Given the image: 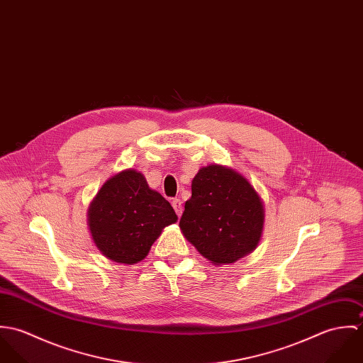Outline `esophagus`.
<instances>
[{
  "label": "esophagus",
  "instance_id": "34e87169",
  "mask_svg": "<svg viewBox=\"0 0 363 363\" xmlns=\"http://www.w3.org/2000/svg\"><path fill=\"white\" fill-rule=\"evenodd\" d=\"M183 203L179 200V199H174L173 201H172V206L174 208V211H176V213L180 216L182 215V212H183V206H182Z\"/></svg>",
  "mask_w": 363,
  "mask_h": 363
}]
</instances>
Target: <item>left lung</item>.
Here are the masks:
<instances>
[{"label":"left lung","mask_w":363,"mask_h":363,"mask_svg":"<svg viewBox=\"0 0 363 363\" xmlns=\"http://www.w3.org/2000/svg\"><path fill=\"white\" fill-rule=\"evenodd\" d=\"M184 238L215 265L232 264L257 245L264 204L255 187L236 170L209 164L191 182V199L180 218Z\"/></svg>","instance_id":"1"}]
</instances>
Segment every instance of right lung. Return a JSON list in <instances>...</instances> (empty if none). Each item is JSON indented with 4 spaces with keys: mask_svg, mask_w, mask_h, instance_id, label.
Masks as SVG:
<instances>
[{
    "mask_svg": "<svg viewBox=\"0 0 363 363\" xmlns=\"http://www.w3.org/2000/svg\"><path fill=\"white\" fill-rule=\"evenodd\" d=\"M177 220L173 207L150 189L143 173L127 169L110 177L88 209V223L99 252L114 262L147 257L162 229Z\"/></svg>",
    "mask_w": 363,
    "mask_h": 363,
    "instance_id": "right-lung-1",
    "label": "right lung"
}]
</instances>
